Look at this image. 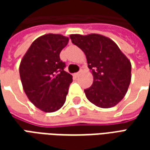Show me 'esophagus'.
<instances>
[{"instance_id":"obj_1","label":"esophagus","mask_w":150,"mask_h":150,"mask_svg":"<svg viewBox=\"0 0 150 150\" xmlns=\"http://www.w3.org/2000/svg\"><path fill=\"white\" fill-rule=\"evenodd\" d=\"M80 73H81V71H80L77 72V73H75V76H79V75H80Z\"/></svg>"}]
</instances>
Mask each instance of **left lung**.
<instances>
[{"instance_id":"obj_1","label":"left lung","mask_w":150,"mask_h":150,"mask_svg":"<svg viewBox=\"0 0 150 150\" xmlns=\"http://www.w3.org/2000/svg\"><path fill=\"white\" fill-rule=\"evenodd\" d=\"M72 43L84 52L93 83L85 89L86 97L102 108L121 101L131 82V62L109 38L98 34H71Z\"/></svg>"}]
</instances>
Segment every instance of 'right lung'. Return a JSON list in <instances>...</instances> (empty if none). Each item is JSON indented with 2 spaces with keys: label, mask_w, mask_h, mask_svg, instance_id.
Listing matches in <instances>:
<instances>
[{
  "label": "right lung",
  "mask_w": 150,
  "mask_h": 150,
  "mask_svg": "<svg viewBox=\"0 0 150 150\" xmlns=\"http://www.w3.org/2000/svg\"><path fill=\"white\" fill-rule=\"evenodd\" d=\"M62 34H47L38 38L21 59L19 73L28 99L45 112L63 106L72 75L64 71L59 54L68 43Z\"/></svg>",
  "instance_id": "right-lung-1"
}]
</instances>
